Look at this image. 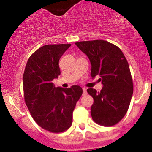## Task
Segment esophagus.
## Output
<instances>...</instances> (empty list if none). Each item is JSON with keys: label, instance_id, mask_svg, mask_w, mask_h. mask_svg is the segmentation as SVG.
I'll list each match as a JSON object with an SVG mask.
<instances>
[{"label": "esophagus", "instance_id": "34e87169", "mask_svg": "<svg viewBox=\"0 0 152 152\" xmlns=\"http://www.w3.org/2000/svg\"><path fill=\"white\" fill-rule=\"evenodd\" d=\"M87 89L85 88V87H84L83 88V95L84 96H85V95H87Z\"/></svg>", "mask_w": 152, "mask_h": 152}]
</instances>
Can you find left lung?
<instances>
[{
    "label": "left lung",
    "instance_id": "left-lung-1",
    "mask_svg": "<svg viewBox=\"0 0 152 152\" xmlns=\"http://www.w3.org/2000/svg\"><path fill=\"white\" fill-rule=\"evenodd\" d=\"M91 64L92 78L100 76L102 90L87 91L93 98L91 115L96 124L111 126L124 117L133 94V82L128 62L118 47L105 40L76 42Z\"/></svg>",
    "mask_w": 152,
    "mask_h": 152
}]
</instances>
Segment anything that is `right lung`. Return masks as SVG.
I'll use <instances>...</instances> for the list:
<instances>
[{
  "mask_svg": "<svg viewBox=\"0 0 152 152\" xmlns=\"http://www.w3.org/2000/svg\"><path fill=\"white\" fill-rule=\"evenodd\" d=\"M70 44L45 45L29 57L23 82L24 99L32 118L44 129L65 132L73 122V112L82 95L80 86L56 87L53 79L60 75L59 61Z\"/></svg>",
  "mask_w": 152,
  "mask_h": 152,
  "instance_id": "right-lung-1",
  "label": "right lung"
}]
</instances>
